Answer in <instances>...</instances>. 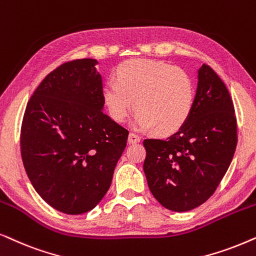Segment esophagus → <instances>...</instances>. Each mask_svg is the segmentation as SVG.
<instances>
[{
    "mask_svg": "<svg viewBox=\"0 0 256 256\" xmlns=\"http://www.w3.org/2000/svg\"><path fill=\"white\" fill-rule=\"evenodd\" d=\"M128 144H137V142H140V137L134 134H128Z\"/></svg>",
    "mask_w": 256,
    "mask_h": 256,
    "instance_id": "obj_1",
    "label": "esophagus"
}]
</instances>
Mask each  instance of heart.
I'll list each match as a JSON object with an SVG mask.
<instances>
[{
    "label": "heart",
    "mask_w": 256,
    "mask_h": 256,
    "mask_svg": "<svg viewBox=\"0 0 256 256\" xmlns=\"http://www.w3.org/2000/svg\"><path fill=\"white\" fill-rule=\"evenodd\" d=\"M103 98L116 122L125 120L134 102L137 128L170 136L188 120L196 85L182 69L158 60L136 58L117 68L116 80H108L104 85Z\"/></svg>",
    "instance_id": "heart-1"
}]
</instances>
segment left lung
<instances>
[{
    "instance_id": "8db88e82",
    "label": "left lung",
    "mask_w": 256,
    "mask_h": 256,
    "mask_svg": "<svg viewBox=\"0 0 256 256\" xmlns=\"http://www.w3.org/2000/svg\"><path fill=\"white\" fill-rule=\"evenodd\" d=\"M236 142V118L230 92L212 68L202 64L186 124L165 140H144V172L153 196L173 212L200 206L219 186Z\"/></svg>"
}]
</instances>
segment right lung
I'll use <instances>...</instances> for the list:
<instances>
[{"instance_id":"right-lung-1","label":"right lung","mask_w":256,"mask_h":256,"mask_svg":"<svg viewBox=\"0 0 256 256\" xmlns=\"http://www.w3.org/2000/svg\"><path fill=\"white\" fill-rule=\"evenodd\" d=\"M96 60L64 63L26 105L21 154L34 188L54 210L82 214L110 188L128 131L104 114Z\"/></svg>"}]
</instances>
